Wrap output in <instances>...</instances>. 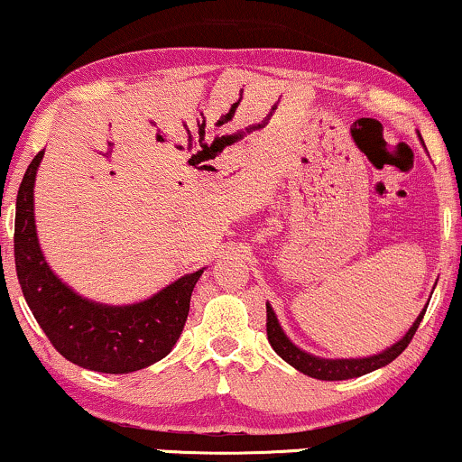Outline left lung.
I'll use <instances>...</instances> for the list:
<instances>
[{
    "mask_svg": "<svg viewBox=\"0 0 462 462\" xmlns=\"http://www.w3.org/2000/svg\"><path fill=\"white\" fill-rule=\"evenodd\" d=\"M265 309H267V323H265L267 340H270V345L274 346V351L282 357L284 362L291 364L293 368H298L300 373L321 381H343V379L362 377V374L373 373V370H377L381 366H385V364H390L392 360H396V357L407 349L409 343H411L415 329L420 328V321H422L426 312V306H424V310L420 312L418 319H415V323L409 328V332L402 336L396 345H392L390 349L379 353V356L362 357V360H323V357L310 356V353L298 349V346L284 336L281 323H278L274 310H272V306L265 304Z\"/></svg>",
    "mask_w": 462,
    "mask_h": 462,
    "instance_id": "8db88e82",
    "label": "left lung"
}]
</instances>
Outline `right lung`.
I'll use <instances>...</instances> for the list:
<instances>
[{
  "label": "right lung",
  "instance_id": "right-lung-1",
  "mask_svg": "<svg viewBox=\"0 0 462 462\" xmlns=\"http://www.w3.org/2000/svg\"><path fill=\"white\" fill-rule=\"evenodd\" d=\"M42 152L33 156L16 195L14 265L32 315L68 362L96 373H134L169 356L190 310L203 270L181 276L153 298L105 306L81 298L49 270L33 220V181Z\"/></svg>",
  "mask_w": 462,
  "mask_h": 462
}]
</instances>
